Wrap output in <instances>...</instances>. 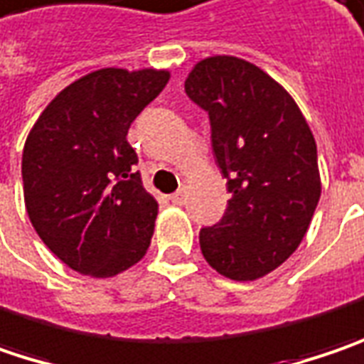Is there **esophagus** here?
<instances>
[{"label": "esophagus", "mask_w": 364, "mask_h": 364, "mask_svg": "<svg viewBox=\"0 0 364 364\" xmlns=\"http://www.w3.org/2000/svg\"><path fill=\"white\" fill-rule=\"evenodd\" d=\"M185 199H187V191H185V189H179V191H175V193L171 196V201L177 203V205H183Z\"/></svg>", "instance_id": "obj_1"}]
</instances>
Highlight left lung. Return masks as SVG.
Segmentation results:
<instances>
[{
	"label": "left lung",
	"instance_id": "8db88e82",
	"mask_svg": "<svg viewBox=\"0 0 364 364\" xmlns=\"http://www.w3.org/2000/svg\"><path fill=\"white\" fill-rule=\"evenodd\" d=\"M185 93L208 112L215 163L232 193L218 224L199 232L220 275L255 281L299 246L320 201L316 140L293 97L236 56L199 60Z\"/></svg>",
	"mask_w": 364,
	"mask_h": 364
}]
</instances>
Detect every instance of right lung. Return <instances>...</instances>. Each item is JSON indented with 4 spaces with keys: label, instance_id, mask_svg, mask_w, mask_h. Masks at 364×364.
<instances>
[{
    "label": "right lung",
    "instance_id": "1",
    "mask_svg": "<svg viewBox=\"0 0 364 364\" xmlns=\"http://www.w3.org/2000/svg\"><path fill=\"white\" fill-rule=\"evenodd\" d=\"M168 77L156 69L89 73L46 105L26 138L22 181L30 222L77 273L118 275L151 246L159 203L142 187L126 136Z\"/></svg>",
    "mask_w": 364,
    "mask_h": 364
}]
</instances>
